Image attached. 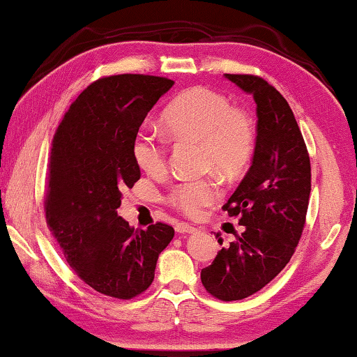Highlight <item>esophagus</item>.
I'll return each instance as SVG.
<instances>
[{
    "label": "esophagus",
    "mask_w": 357,
    "mask_h": 357,
    "mask_svg": "<svg viewBox=\"0 0 357 357\" xmlns=\"http://www.w3.org/2000/svg\"><path fill=\"white\" fill-rule=\"evenodd\" d=\"M176 231L178 233H181V234H184V233H194V231H197V228H194V227H190L189 223H184V222H179V223H176Z\"/></svg>",
    "instance_id": "esophagus-1"
}]
</instances>
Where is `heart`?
<instances>
[{
  "label": "heart",
  "mask_w": 357,
  "mask_h": 357,
  "mask_svg": "<svg viewBox=\"0 0 357 357\" xmlns=\"http://www.w3.org/2000/svg\"><path fill=\"white\" fill-rule=\"evenodd\" d=\"M163 126L174 139L200 144V160L205 169L223 178L241 174L252 158L255 130L245 112L234 108L225 95L208 87H192L179 93L162 114ZM132 158L145 173L167 172V149L153 134L140 129L132 139ZM220 195L213 176L185 179L174 185L168 202L188 217H199Z\"/></svg>",
  "instance_id": "heart-1"
}]
</instances>
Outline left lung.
<instances>
[{
	"label": "left lung",
	"mask_w": 357,
	"mask_h": 357,
	"mask_svg": "<svg viewBox=\"0 0 357 357\" xmlns=\"http://www.w3.org/2000/svg\"><path fill=\"white\" fill-rule=\"evenodd\" d=\"M257 105L252 165L223 205L244 231L202 268L205 289L220 301L249 298L289 262L305 225L310 195L307 147L288 102L250 74H225ZM222 244V239H218Z\"/></svg>",
	"instance_id": "1"
}]
</instances>
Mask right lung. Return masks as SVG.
Returning a JSON list of instances; mask_svg holds the SVG:
<instances>
[{"mask_svg": "<svg viewBox=\"0 0 357 357\" xmlns=\"http://www.w3.org/2000/svg\"><path fill=\"white\" fill-rule=\"evenodd\" d=\"M173 84L144 74L95 80L53 137L47 225L77 277L116 299H132L152 284L158 255L174 236L160 222L130 228L116 212L121 190L140 178L130 152L134 135Z\"/></svg>", "mask_w": 357, "mask_h": 357, "instance_id": "add662e5", "label": "right lung"}]
</instances>
